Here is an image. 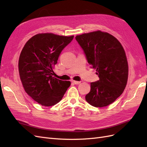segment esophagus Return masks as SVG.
Wrapping results in <instances>:
<instances>
[{
  "label": "esophagus",
  "mask_w": 147,
  "mask_h": 147,
  "mask_svg": "<svg viewBox=\"0 0 147 147\" xmlns=\"http://www.w3.org/2000/svg\"><path fill=\"white\" fill-rule=\"evenodd\" d=\"M72 82L75 84H78L81 83V82H78V81H75V80H72Z\"/></svg>",
  "instance_id": "34e87169"
}]
</instances>
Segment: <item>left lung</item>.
Masks as SVG:
<instances>
[{
  "instance_id": "obj_1",
  "label": "left lung",
  "mask_w": 147,
  "mask_h": 147,
  "mask_svg": "<svg viewBox=\"0 0 147 147\" xmlns=\"http://www.w3.org/2000/svg\"><path fill=\"white\" fill-rule=\"evenodd\" d=\"M75 39L99 78L91 83L86 100L95 107L113 103L123 93L128 77L127 61L121 44L113 35L100 30L77 35Z\"/></svg>"
}]
</instances>
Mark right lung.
Here are the masks:
<instances>
[{
    "mask_svg": "<svg viewBox=\"0 0 147 147\" xmlns=\"http://www.w3.org/2000/svg\"><path fill=\"white\" fill-rule=\"evenodd\" d=\"M73 38L51 33L38 34L30 38L21 51L18 67L22 84L26 93L42 105L58 103L70 85V82L53 77V68Z\"/></svg>",
    "mask_w": 147,
    "mask_h": 147,
    "instance_id": "obj_1",
    "label": "right lung"
}]
</instances>
